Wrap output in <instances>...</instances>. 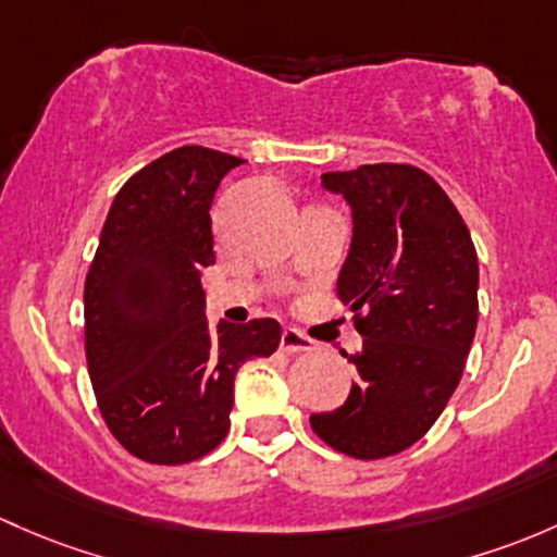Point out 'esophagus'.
<instances>
[{
    "instance_id": "esophagus-1",
    "label": "esophagus",
    "mask_w": 557,
    "mask_h": 557,
    "mask_svg": "<svg viewBox=\"0 0 557 557\" xmlns=\"http://www.w3.org/2000/svg\"><path fill=\"white\" fill-rule=\"evenodd\" d=\"M280 349H283V352H288V355L312 352L314 342L309 336H304L301 331H296V327H285L283 336H280Z\"/></svg>"
}]
</instances>
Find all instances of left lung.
<instances>
[{"label":"left lung","instance_id":"left-lung-1","mask_svg":"<svg viewBox=\"0 0 557 557\" xmlns=\"http://www.w3.org/2000/svg\"><path fill=\"white\" fill-rule=\"evenodd\" d=\"M352 208V245L338 274L362 352L344 406L312 413L314 435L352 459H384L430 432L459 386L478 327V253L432 175L376 162L325 173Z\"/></svg>","mask_w":557,"mask_h":557}]
</instances>
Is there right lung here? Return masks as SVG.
I'll return each mask as SVG.
<instances>
[{"instance_id":"add662e5","label":"right lung","mask_w":557,"mask_h":557,"mask_svg":"<svg viewBox=\"0 0 557 557\" xmlns=\"http://www.w3.org/2000/svg\"><path fill=\"white\" fill-rule=\"evenodd\" d=\"M239 157L181 146L140 168L111 202L85 280V355L120 446L149 465H189L230 432L234 376L280 344L277 320L205 318L215 261L210 205Z\"/></svg>"}]
</instances>
